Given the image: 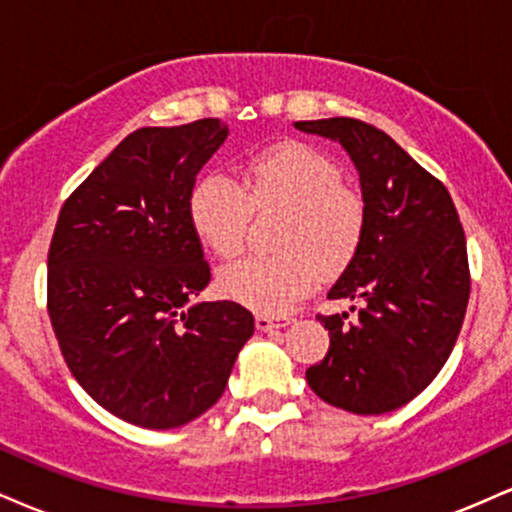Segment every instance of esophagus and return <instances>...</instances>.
Wrapping results in <instances>:
<instances>
[{"mask_svg":"<svg viewBox=\"0 0 512 512\" xmlns=\"http://www.w3.org/2000/svg\"><path fill=\"white\" fill-rule=\"evenodd\" d=\"M255 325H257V330L260 332H269V330H279V327H286L289 325V320H274V317H269V315H264V313H260L255 317Z\"/></svg>","mask_w":512,"mask_h":512,"instance_id":"esophagus-1","label":"esophagus"}]
</instances>
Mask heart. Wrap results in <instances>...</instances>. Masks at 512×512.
I'll use <instances>...</instances> for the list:
<instances>
[{"label":"heart","mask_w":512,"mask_h":512,"mask_svg":"<svg viewBox=\"0 0 512 512\" xmlns=\"http://www.w3.org/2000/svg\"><path fill=\"white\" fill-rule=\"evenodd\" d=\"M342 168L315 146L284 142L264 149L243 170V185L221 170L199 178L190 221L199 240L221 257L243 250L252 209H284L289 221L276 257H245L221 269L231 301L281 313L320 281L322 269H342L363 236V204L346 190Z\"/></svg>","instance_id":"b5f03b06"}]
</instances>
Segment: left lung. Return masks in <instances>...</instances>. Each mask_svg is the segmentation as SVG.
<instances>
[{
	"mask_svg": "<svg viewBox=\"0 0 512 512\" xmlns=\"http://www.w3.org/2000/svg\"><path fill=\"white\" fill-rule=\"evenodd\" d=\"M293 127L342 144L363 195L361 243L327 293L356 301V315H317L330 351L305 380L332 407L385 414L424 392L457 342L469 301L460 216L443 182L383 129L354 117Z\"/></svg>",
	"mask_w": 512,
	"mask_h": 512,
	"instance_id": "8db88e82",
	"label": "left lung"
}]
</instances>
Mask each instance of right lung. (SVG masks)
I'll use <instances>...</instances> for the list:
<instances>
[{
    "label": "right lung",
    "instance_id": "right-lung-1",
    "mask_svg": "<svg viewBox=\"0 0 512 512\" xmlns=\"http://www.w3.org/2000/svg\"><path fill=\"white\" fill-rule=\"evenodd\" d=\"M216 117L142 127L69 195L48 252V313L69 370L117 419L178 428L219 402L255 317L190 301L211 272L190 221Z\"/></svg>",
    "mask_w": 512,
    "mask_h": 512
}]
</instances>
